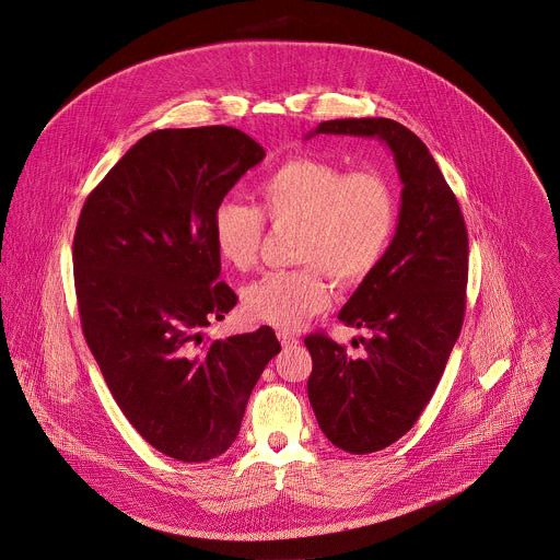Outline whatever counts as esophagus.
<instances>
[{"label":"esophagus","mask_w":560,"mask_h":560,"mask_svg":"<svg viewBox=\"0 0 560 560\" xmlns=\"http://www.w3.org/2000/svg\"><path fill=\"white\" fill-rule=\"evenodd\" d=\"M277 337H279V341H281L283 348H296V346L301 343L299 337L294 336V334H288V331H279Z\"/></svg>","instance_id":"esophagus-1"}]
</instances>
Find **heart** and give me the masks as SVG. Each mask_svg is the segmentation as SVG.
I'll return each instance as SVG.
<instances>
[{"label":"heart","instance_id":"obj_1","mask_svg":"<svg viewBox=\"0 0 560 560\" xmlns=\"http://www.w3.org/2000/svg\"><path fill=\"white\" fill-rule=\"evenodd\" d=\"M259 210L224 199L212 233L224 261L235 270L257 264L264 219L272 226L299 224L294 261L272 270L244 294L248 316L283 331L303 327L329 305V275L337 285L368 279L383 261L398 221L394 184L374 168L346 173L336 162L296 155L277 166L257 188Z\"/></svg>","mask_w":560,"mask_h":560}]
</instances>
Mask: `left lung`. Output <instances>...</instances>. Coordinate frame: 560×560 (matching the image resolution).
Wrapping results in <instances>:
<instances>
[{"instance_id": "8db88e82", "label": "left lung", "mask_w": 560, "mask_h": 560, "mask_svg": "<svg viewBox=\"0 0 560 560\" xmlns=\"http://www.w3.org/2000/svg\"><path fill=\"white\" fill-rule=\"evenodd\" d=\"M314 133L381 138L402 182L396 235L339 312L368 329L352 357L327 334L305 337L314 368L310 402L323 433L350 454L392 446L422 416L463 327L467 229L454 192L427 144L392 118L325 120Z\"/></svg>"}]
</instances>
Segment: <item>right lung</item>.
Instances as JSON below:
<instances>
[{
  "instance_id": "obj_1",
  "label": "right lung",
  "mask_w": 560,
  "mask_h": 560,
  "mask_svg": "<svg viewBox=\"0 0 560 560\" xmlns=\"http://www.w3.org/2000/svg\"><path fill=\"white\" fill-rule=\"evenodd\" d=\"M264 155L226 125L151 131L89 195L75 229L86 343L129 424L184 463L235 442L248 396L281 350L270 327L203 337L237 303L219 281L212 217Z\"/></svg>"
}]
</instances>
